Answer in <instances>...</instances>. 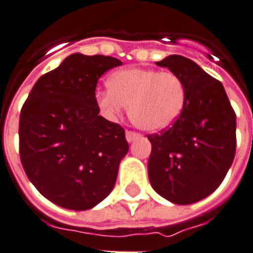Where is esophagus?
<instances>
[{"label":"esophagus","mask_w":253,"mask_h":253,"mask_svg":"<svg viewBox=\"0 0 253 253\" xmlns=\"http://www.w3.org/2000/svg\"><path fill=\"white\" fill-rule=\"evenodd\" d=\"M139 137H140V134L134 133V132H126V133H125V139H126L128 143H132V141L137 140Z\"/></svg>","instance_id":"obj_1"}]
</instances>
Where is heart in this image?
Instances as JSON below:
<instances>
[{"instance_id": "b5f03b06", "label": "heart", "mask_w": 253, "mask_h": 253, "mask_svg": "<svg viewBox=\"0 0 253 253\" xmlns=\"http://www.w3.org/2000/svg\"><path fill=\"white\" fill-rule=\"evenodd\" d=\"M108 91L97 94V105L109 119L129 106V119L141 130L156 133L179 119L186 105V86L176 74L154 68H125L108 79Z\"/></svg>"}]
</instances>
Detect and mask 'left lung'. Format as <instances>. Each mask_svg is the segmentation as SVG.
Wrapping results in <instances>:
<instances>
[{"mask_svg": "<svg viewBox=\"0 0 253 253\" xmlns=\"http://www.w3.org/2000/svg\"><path fill=\"white\" fill-rule=\"evenodd\" d=\"M186 86V105L171 128L149 134L148 178L159 195L176 205L195 204L214 191L236 154V114L221 82L180 55L160 62Z\"/></svg>", "mask_w": 253, "mask_h": 253, "instance_id": "1", "label": "left lung"}]
</instances>
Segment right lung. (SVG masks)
Here are the masks:
<instances>
[{
  "label": "right lung",
  "mask_w": 253,
  "mask_h": 253,
  "mask_svg": "<svg viewBox=\"0 0 253 253\" xmlns=\"http://www.w3.org/2000/svg\"><path fill=\"white\" fill-rule=\"evenodd\" d=\"M123 62L73 53L44 74L20 114V158L39 193L68 210H87L113 190L129 145L124 129L99 116V77Z\"/></svg>",
  "instance_id": "right-lung-1"
}]
</instances>
